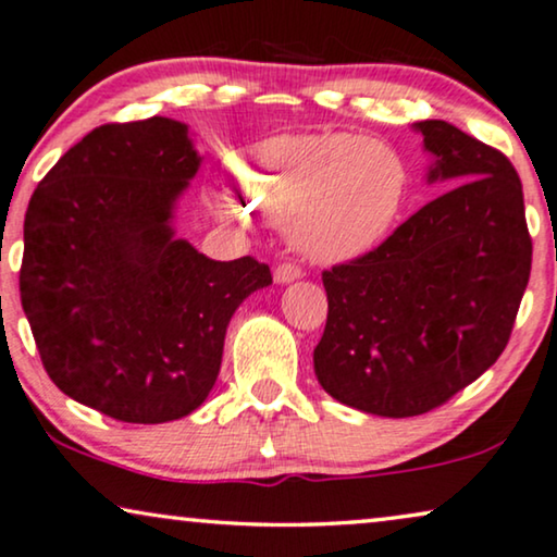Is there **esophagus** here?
<instances>
[{
  "label": "esophagus",
  "mask_w": 557,
  "mask_h": 557,
  "mask_svg": "<svg viewBox=\"0 0 557 557\" xmlns=\"http://www.w3.org/2000/svg\"><path fill=\"white\" fill-rule=\"evenodd\" d=\"M302 277V270L295 264H280L274 267V283L277 285H287V283H295V280Z\"/></svg>",
  "instance_id": "1"
}]
</instances>
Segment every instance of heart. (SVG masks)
<instances>
[{"label":"heart","instance_id":"heart-1","mask_svg":"<svg viewBox=\"0 0 557 557\" xmlns=\"http://www.w3.org/2000/svg\"><path fill=\"white\" fill-rule=\"evenodd\" d=\"M236 188L211 193V209L244 219V206L285 224L290 247L315 264H348L387 239L405 209L410 173L395 147L351 132L274 135L232 162Z\"/></svg>","mask_w":557,"mask_h":557}]
</instances>
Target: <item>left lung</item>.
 I'll return each mask as SVG.
<instances>
[{
	"mask_svg": "<svg viewBox=\"0 0 557 557\" xmlns=\"http://www.w3.org/2000/svg\"><path fill=\"white\" fill-rule=\"evenodd\" d=\"M412 127L428 183L448 190L374 251L323 272L329 321L313 351L321 387L380 418L433 410L499 359L532 264L511 162L443 119Z\"/></svg>",
	"mask_w": 557,
	"mask_h": 557,
	"instance_id": "left-lung-1",
	"label": "left lung"
}]
</instances>
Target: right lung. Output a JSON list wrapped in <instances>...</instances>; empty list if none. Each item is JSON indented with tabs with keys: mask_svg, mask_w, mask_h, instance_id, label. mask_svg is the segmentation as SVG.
Wrapping results in <instances>:
<instances>
[{
	"mask_svg": "<svg viewBox=\"0 0 557 557\" xmlns=\"http://www.w3.org/2000/svg\"><path fill=\"white\" fill-rule=\"evenodd\" d=\"M198 168L188 124H103L29 198L20 298L42 367L114 420L158 425L201 407L228 321L272 285L257 259L216 262L175 236Z\"/></svg>",
	"mask_w": 557,
	"mask_h": 557,
	"instance_id": "right-lung-1",
	"label": "right lung"
}]
</instances>
